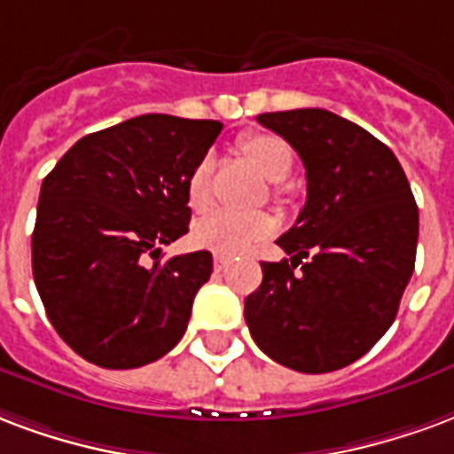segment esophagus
<instances>
[{
  "label": "esophagus",
  "instance_id": "obj_1",
  "mask_svg": "<svg viewBox=\"0 0 454 454\" xmlns=\"http://www.w3.org/2000/svg\"><path fill=\"white\" fill-rule=\"evenodd\" d=\"M213 263H215V270H224V268H227V256H223V254H215Z\"/></svg>",
  "mask_w": 454,
  "mask_h": 454
}]
</instances>
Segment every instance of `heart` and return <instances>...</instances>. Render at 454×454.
I'll return each instance as SVG.
<instances>
[{"label":"heart","mask_w":454,"mask_h":454,"mask_svg":"<svg viewBox=\"0 0 454 454\" xmlns=\"http://www.w3.org/2000/svg\"><path fill=\"white\" fill-rule=\"evenodd\" d=\"M241 152L254 167L270 181H280L290 174L293 152L287 142L270 132H254L241 140ZM213 154H203L195 161L186 178V200L191 210L203 213L210 205V176H213ZM276 231V220L266 213H230L217 210L198 220L191 231V239L198 249L215 251L223 256H237L249 251Z\"/></svg>","instance_id":"obj_1"}]
</instances>
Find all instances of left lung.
Here are the masks:
<instances>
[{"mask_svg":"<svg viewBox=\"0 0 454 454\" xmlns=\"http://www.w3.org/2000/svg\"><path fill=\"white\" fill-rule=\"evenodd\" d=\"M259 122L302 159L307 203L278 239L290 261L261 263L244 319L280 365L340 370L395 322L416 263L419 207L395 152L356 122L324 108L261 114Z\"/></svg>","mask_w":454,"mask_h":454,"instance_id":"1","label":"left lung"}]
</instances>
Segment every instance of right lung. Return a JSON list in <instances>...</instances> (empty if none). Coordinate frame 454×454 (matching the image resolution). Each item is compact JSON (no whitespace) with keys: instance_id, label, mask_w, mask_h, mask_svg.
<instances>
[{"instance_id":"1","label":"right lung","mask_w":454,"mask_h":454,"mask_svg":"<svg viewBox=\"0 0 454 454\" xmlns=\"http://www.w3.org/2000/svg\"><path fill=\"white\" fill-rule=\"evenodd\" d=\"M220 130V121L137 115L82 137L43 178L33 278L55 332L89 363L147 365L186 332L213 254H159L188 231L186 178Z\"/></svg>"}]
</instances>
